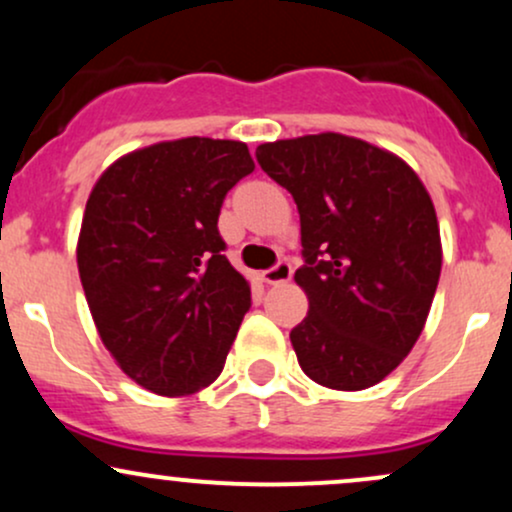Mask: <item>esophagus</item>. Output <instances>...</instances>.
<instances>
[{
  "instance_id": "esophagus-1",
  "label": "esophagus",
  "mask_w": 512,
  "mask_h": 512,
  "mask_svg": "<svg viewBox=\"0 0 512 512\" xmlns=\"http://www.w3.org/2000/svg\"><path fill=\"white\" fill-rule=\"evenodd\" d=\"M291 276H293L291 262L289 260H279L272 269H267V272L262 274V279L267 281L269 286H276V284H286V281H289Z\"/></svg>"
}]
</instances>
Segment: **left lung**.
I'll use <instances>...</instances> for the list:
<instances>
[{
	"instance_id": "left-lung-1",
	"label": "left lung",
	"mask_w": 512,
	"mask_h": 512,
	"mask_svg": "<svg viewBox=\"0 0 512 512\" xmlns=\"http://www.w3.org/2000/svg\"><path fill=\"white\" fill-rule=\"evenodd\" d=\"M264 173L301 214L308 317L291 330L303 373L366 390L392 373L426 325L440 276V233L426 187L402 158L344 134L262 144Z\"/></svg>"
}]
</instances>
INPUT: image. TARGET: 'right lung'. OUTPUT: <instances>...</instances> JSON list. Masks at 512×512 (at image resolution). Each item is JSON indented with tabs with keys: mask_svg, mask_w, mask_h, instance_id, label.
Returning a JSON list of instances; mask_svg holds the SVG:
<instances>
[{
	"mask_svg": "<svg viewBox=\"0 0 512 512\" xmlns=\"http://www.w3.org/2000/svg\"><path fill=\"white\" fill-rule=\"evenodd\" d=\"M252 170L243 142L187 137L122 156L88 197L76 248L88 308L105 349L156 395L214 383L250 310L219 214Z\"/></svg>",
	"mask_w": 512,
	"mask_h": 512,
	"instance_id": "add662e5",
	"label": "right lung"
}]
</instances>
